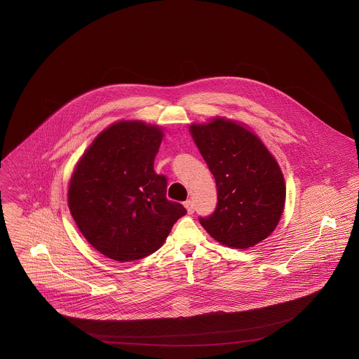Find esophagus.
<instances>
[{
  "label": "esophagus",
  "instance_id": "34e87169",
  "mask_svg": "<svg viewBox=\"0 0 359 359\" xmlns=\"http://www.w3.org/2000/svg\"><path fill=\"white\" fill-rule=\"evenodd\" d=\"M184 207L187 208L188 214H194L195 207H194V202H192V201H186V202H184Z\"/></svg>",
  "mask_w": 359,
  "mask_h": 359
}]
</instances>
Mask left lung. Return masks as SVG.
Returning a JSON list of instances; mask_svg holds the SVG:
<instances>
[{
    "label": "left lung",
    "instance_id": "left-lung-1",
    "mask_svg": "<svg viewBox=\"0 0 359 359\" xmlns=\"http://www.w3.org/2000/svg\"><path fill=\"white\" fill-rule=\"evenodd\" d=\"M189 132L214 175L218 203L199 218L205 231L229 248L248 249L272 234L285 205V183L276 158L249 129L214 118Z\"/></svg>",
    "mask_w": 359,
    "mask_h": 359
}]
</instances>
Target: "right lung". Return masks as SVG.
<instances>
[{
  "label": "right lung",
  "instance_id": "add662e5",
  "mask_svg": "<svg viewBox=\"0 0 359 359\" xmlns=\"http://www.w3.org/2000/svg\"><path fill=\"white\" fill-rule=\"evenodd\" d=\"M163 132L121 121L100 133L71 176L69 207L87 242L120 262L154 253L187 214L167 199V177L154 170Z\"/></svg>",
  "mask_w": 359,
  "mask_h": 359
}]
</instances>
